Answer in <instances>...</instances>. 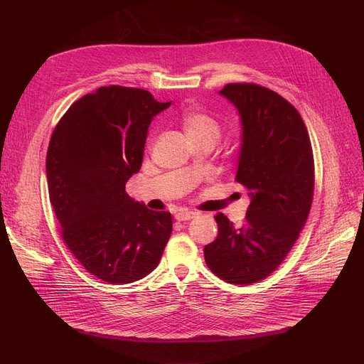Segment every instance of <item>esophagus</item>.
Masks as SVG:
<instances>
[{"label":"esophagus","mask_w":364,"mask_h":364,"mask_svg":"<svg viewBox=\"0 0 364 364\" xmlns=\"http://www.w3.org/2000/svg\"><path fill=\"white\" fill-rule=\"evenodd\" d=\"M195 215H196V213H193V211H180L176 214V218L178 221H188V220H192Z\"/></svg>","instance_id":"esophagus-1"}]
</instances>
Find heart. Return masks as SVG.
Returning <instances> with one entry per match:
<instances>
[{
  "instance_id": "heart-1",
  "label": "heart",
  "mask_w": 364,
  "mask_h": 364,
  "mask_svg": "<svg viewBox=\"0 0 364 364\" xmlns=\"http://www.w3.org/2000/svg\"><path fill=\"white\" fill-rule=\"evenodd\" d=\"M181 122L188 138L211 136L214 139L220 135L218 122L208 113L196 107H188L181 113Z\"/></svg>"
}]
</instances>
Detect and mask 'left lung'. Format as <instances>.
<instances>
[{"label": "left lung", "mask_w": 364, "mask_h": 364, "mask_svg": "<svg viewBox=\"0 0 364 364\" xmlns=\"http://www.w3.org/2000/svg\"><path fill=\"white\" fill-rule=\"evenodd\" d=\"M238 109L242 144L235 180L250 192L241 226L218 213L215 241L203 256L213 274L230 284L269 277L287 257L304 229L314 196V154L297 109L256 83H229L220 90Z\"/></svg>", "instance_id": "obj_1"}]
</instances>
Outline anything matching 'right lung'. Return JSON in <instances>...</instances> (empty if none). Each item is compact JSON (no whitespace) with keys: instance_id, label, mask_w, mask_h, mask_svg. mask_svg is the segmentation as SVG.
<instances>
[{"instance_id":"add662e5","label":"right lung","mask_w":364,"mask_h":364,"mask_svg":"<svg viewBox=\"0 0 364 364\" xmlns=\"http://www.w3.org/2000/svg\"><path fill=\"white\" fill-rule=\"evenodd\" d=\"M169 105L144 89L104 86L77 100L52 134L46 172L60 236L105 282L149 275L171 236V213L151 211L124 191L143 164L151 119Z\"/></svg>"}]
</instances>
